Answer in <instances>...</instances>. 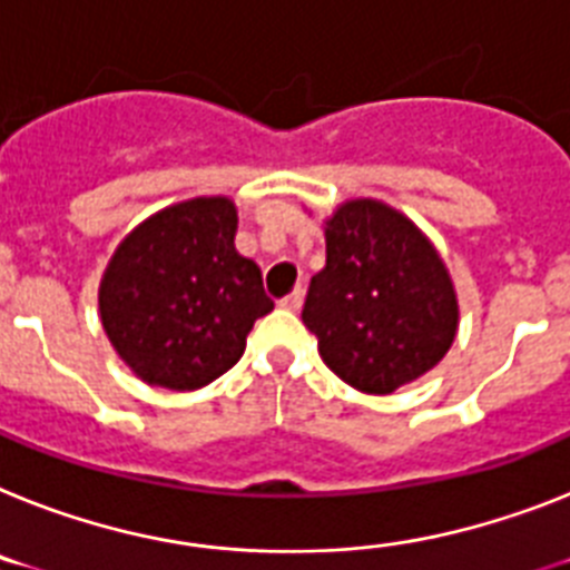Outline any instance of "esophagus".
<instances>
[{
	"mask_svg": "<svg viewBox=\"0 0 570 570\" xmlns=\"http://www.w3.org/2000/svg\"><path fill=\"white\" fill-rule=\"evenodd\" d=\"M301 304H304V286H295L293 293L281 298V307L289 309V313H298Z\"/></svg>",
	"mask_w": 570,
	"mask_h": 570,
	"instance_id": "1",
	"label": "esophagus"
}]
</instances>
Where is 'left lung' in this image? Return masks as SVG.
Segmentation results:
<instances>
[{
	"mask_svg": "<svg viewBox=\"0 0 570 570\" xmlns=\"http://www.w3.org/2000/svg\"><path fill=\"white\" fill-rule=\"evenodd\" d=\"M327 266L309 281L304 324L324 365L362 394L429 374L458 336L446 263L414 219L382 199H344L324 219Z\"/></svg>",
	"mask_w": 570,
	"mask_h": 570,
	"instance_id": "1",
	"label": "left lung"
}]
</instances>
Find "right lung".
<instances>
[{
    "label": "right lung",
    "instance_id": "add662e5",
    "mask_svg": "<svg viewBox=\"0 0 570 570\" xmlns=\"http://www.w3.org/2000/svg\"><path fill=\"white\" fill-rule=\"evenodd\" d=\"M234 234V199L194 196L150 214L109 257L100 324L147 385L196 391L214 382L237 365L248 330L275 307Z\"/></svg>",
    "mask_w": 570,
    "mask_h": 570
}]
</instances>
